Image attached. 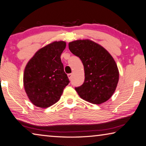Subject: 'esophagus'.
<instances>
[{
    "mask_svg": "<svg viewBox=\"0 0 146 146\" xmlns=\"http://www.w3.org/2000/svg\"><path fill=\"white\" fill-rule=\"evenodd\" d=\"M68 77L69 78V80H70L72 77V74H68Z\"/></svg>",
    "mask_w": 146,
    "mask_h": 146,
    "instance_id": "esophagus-1",
    "label": "esophagus"
}]
</instances>
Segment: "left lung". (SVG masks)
Listing matches in <instances>:
<instances>
[{
  "label": "left lung",
  "mask_w": 146,
  "mask_h": 146,
  "mask_svg": "<svg viewBox=\"0 0 146 146\" xmlns=\"http://www.w3.org/2000/svg\"><path fill=\"white\" fill-rule=\"evenodd\" d=\"M68 48L84 66V83L75 88L79 96L94 104L107 101L115 91L119 80L113 57L104 47L89 39L69 42Z\"/></svg>",
  "instance_id": "left-lung-1"
}]
</instances>
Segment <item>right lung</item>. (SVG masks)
<instances>
[{"instance_id":"obj_1","label":"right lung","mask_w":146,"mask_h":146,"mask_svg":"<svg viewBox=\"0 0 146 146\" xmlns=\"http://www.w3.org/2000/svg\"><path fill=\"white\" fill-rule=\"evenodd\" d=\"M65 47L64 41L52 42L39 50L26 64L24 87L34 106L47 108L56 104L70 82L61 59Z\"/></svg>"}]
</instances>
